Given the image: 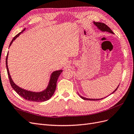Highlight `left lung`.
Here are the masks:
<instances>
[{"label": "left lung", "instance_id": "8db88e82", "mask_svg": "<svg viewBox=\"0 0 134 134\" xmlns=\"http://www.w3.org/2000/svg\"><path fill=\"white\" fill-rule=\"evenodd\" d=\"M93 24H94V25L97 27V28H98V30H99L100 31H102V32H109V33H110V34H114V33H113V32H112V31L111 30V28H109V27H108L106 24H104V23H101V22H95L94 21L93 22ZM119 86H117V87L115 89V90L113 91V92H112L111 93H110V94H109V95H110V94H113V93L114 92H115L116 91V90H117V88H118V87H119ZM78 94H79V97H80V98H82L83 99H84V100H100V99H103V98H106V97H104V98H99V99H93V98H86V97H83V96H80L79 93H78ZM108 95V96H109Z\"/></svg>", "mask_w": 134, "mask_h": 134}]
</instances>
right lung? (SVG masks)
<instances>
[{
    "label": "right lung",
    "mask_w": 134,
    "mask_h": 134,
    "mask_svg": "<svg viewBox=\"0 0 134 134\" xmlns=\"http://www.w3.org/2000/svg\"><path fill=\"white\" fill-rule=\"evenodd\" d=\"M25 30L26 28H24L22 32H21L15 36L13 39L12 40V41L9 44V47L11 46V44L14 40ZM8 52L6 58V68L7 70L8 75L10 83L12 88L16 92V93H17V94H18L20 96L22 97V98H25V99L29 101H32V102H44V101H46L51 98L52 96L54 94V92L56 88V83H57L59 76L63 71V70H55L52 72L50 75V80L48 81L47 86L42 91L33 92L31 91H28L19 87L13 82L10 74L8 66Z\"/></svg>",
    "instance_id": "add662e5"
}]
</instances>
